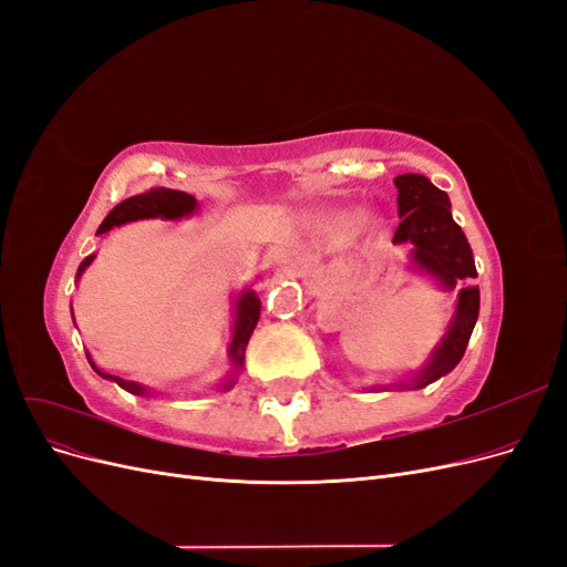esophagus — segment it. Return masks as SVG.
<instances>
[{"instance_id":"34e87169","label":"esophagus","mask_w":567,"mask_h":567,"mask_svg":"<svg viewBox=\"0 0 567 567\" xmlns=\"http://www.w3.org/2000/svg\"><path fill=\"white\" fill-rule=\"evenodd\" d=\"M277 262H279V267H284V269H290V265H293V262H290V257H288V255H281Z\"/></svg>"}]
</instances>
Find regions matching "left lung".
Wrapping results in <instances>:
<instances>
[{"mask_svg": "<svg viewBox=\"0 0 567 567\" xmlns=\"http://www.w3.org/2000/svg\"><path fill=\"white\" fill-rule=\"evenodd\" d=\"M394 186H398V213L402 221L392 241L414 246V262L433 274L444 288H454L456 281H463L456 317L450 323L447 336L433 352L427 367L409 383V388H425L440 375L450 373L466 352L480 312V288L471 284L477 271L466 236L452 219L447 194L427 177L414 173L394 177Z\"/></svg>", "mask_w": 567, "mask_h": 567, "instance_id": "left-lung-1", "label": "left lung"}]
</instances>
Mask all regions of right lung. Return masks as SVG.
Listing matches in <instances>:
<instances>
[{"label": "right lung", "mask_w": 567, "mask_h": 567, "mask_svg": "<svg viewBox=\"0 0 567 567\" xmlns=\"http://www.w3.org/2000/svg\"><path fill=\"white\" fill-rule=\"evenodd\" d=\"M196 210V198L188 196L184 192H175V188H153V192L140 194V196H132L125 198L123 203H117L115 208L106 215V219L101 221V227L96 234H104L117 225H125V221H134V219H148V217H165V219H177L184 217L188 213ZM94 260V255L84 257L78 267V277L84 271L90 262ZM236 329H234V340H231V348H229V357L236 369L244 367V354H246V346H248V338L255 329L257 319H260V298H257L252 290H246V293L238 298V307H236ZM94 371L99 375H104V379L115 381L120 388L132 392V394H148L146 388H142L140 383L134 381H123L117 379V375H109V373H101L96 367ZM231 385V381L227 383Z\"/></svg>", "instance_id": "1"}]
</instances>
